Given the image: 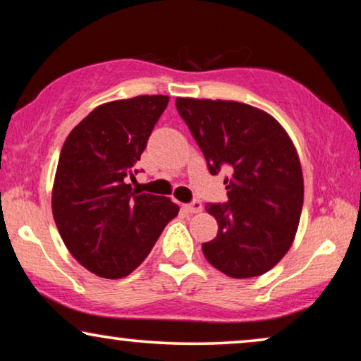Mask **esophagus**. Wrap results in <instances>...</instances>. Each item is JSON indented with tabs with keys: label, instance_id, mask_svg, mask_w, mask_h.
I'll list each match as a JSON object with an SVG mask.
<instances>
[{
	"label": "esophagus",
	"instance_id": "obj_1",
	"mask_svg": "<svg viewBox=\"0 0 361 361\" xmlns=\"http://www.w3.org/2000/svg\"><path fill=\"white\" fill-rule=\"evenodd\" d=\"M185 209L190 212V214H199V212H202V202L194 199L190 202V204L185 205Z\"/></svg>",
	"mask_w": 361,
	"mask_h": 361
}]
</instances>
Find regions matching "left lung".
Listing matches in <instances>:
<instances>
[{"label": "left lung", "instance_id": "left-lung-1", "mask_svg": "<svg viewBox=\"0 0 361 361\" xmlns=\"http://www.w3.org/2000/svg\"><path fill=\"white\" fill-rule=\"evenodd\" d=\"M177 111L204 152L210 174L228 169V200L207 204L219 233L202 245L209 263L230 278L269 271L293 245L304 202L300 162L283 126L238 102L177 98Z\"/></svg>", "mask_w": 361, "mask_h": 361}]
</instances>
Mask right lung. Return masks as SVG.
<instances>
[{
  "label": "right lung",
  "mask_w": 361,
  "mask_h": 361,
  "mask_svg": "<svg viewBox=\"0 0 361 361\" xmlns=\"http://www.w3.org/2000/svg\"><path fill=\"white\" fill-rule=\"evenodd\" d=\"M169 97L141 95L98 106L73 128L59 157L52 214L82 266L106 279L135 271L179 214L166 197L140 194L136 162Z\"/></svg>",
  "instance_id": "add662e5"
}]
</instances>
